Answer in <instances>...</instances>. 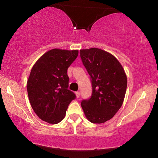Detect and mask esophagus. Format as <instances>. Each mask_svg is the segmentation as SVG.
<instances>
[{
  "mask_svg": "<svg viewBox=\"0 0 158 158\" xmlns=\"http://www.w3.org/2000/svg\"><path fill=\"white\" fill-rule=\"evenodd\" d=\"M75 94H76V97H77V98H79V96H80V93H79V92H76V93H75Z\"/></svg>",
  "mask_w": 158,
  "mask_h": 158,
  "instance_id": "34e87169",
  "label": "esophagus"
}]
</instances>
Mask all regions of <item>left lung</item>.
<instances>
[{
  "mask_svg": "<svg viewBox=\"0 0 158 158\" xmlns=\"http://www.w3.org/2000/svg\"><path fill=\"white\" fill-rule=\"evenodd\" d=\"M83 64L91 78L93 93L82 100L86 118L93 123H103L114 116L123 103L127 76L117 58L106 51L93 47L80 50Z\"/></svg>",
  "mask_w": 158,
  "mask_h": 158,
  "instance_id": "8db88e82",
  "label": "left lung"
}]
</instances>
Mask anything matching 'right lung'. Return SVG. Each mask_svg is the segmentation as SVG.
Instances as JSON below:
<instances>
[{"label":"right lung","instance_id":"right-lung-1","mask_svg":"<svg viewBox=\"0 0 158 158\" xmlns=\"http://www.w3.org/2000/svg\"><path fill=\"white\" fill-rule=\"evenodd\" d=\"M78 54V50L51 49L32 68L26 85L28 95L35 113L42 121L51 124L60 123L76 98L68 89L67 71Z\"/></svg>","mask_w":158,"mask_h":158}]
</instances>
